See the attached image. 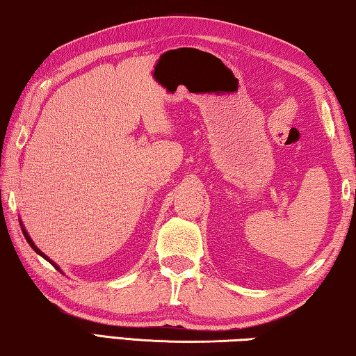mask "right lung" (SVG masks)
Here are the masks:
<instances>
[{
  "label": "right lung",
  "mask_w": 356,
  "mask_h": 356,
  "mask_svg": "<svg viewBox=\"0 0 356 356\" xmlns=\"http://www.w3.org/2000/svg\"><path fill=\"white\" fill-rule=\"evenodd\" d=\"M22 231H23V236H25V238H26V242L29 243V246H31V248H33V250H34L35 252H38V254H40L42 257H44V259H47V261H48V262H50V264L53 265V267H55V268H58V265H56L55 262H53V261H50V259H48V257H47V256L44 254V252H42V251H40V250L38 248V246H35V245L33 243V240H31V238H29V236H28V232L25 231V227H22ZM58 270H59V268H58Z\"/></svg>",
  "instance_id": "1"
}]
</instances>
